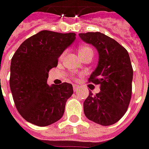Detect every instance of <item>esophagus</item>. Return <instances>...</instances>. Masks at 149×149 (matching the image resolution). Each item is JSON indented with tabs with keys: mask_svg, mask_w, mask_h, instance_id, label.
<instances>
[{
	"mask_svg": "<svg viewBox=\"0 0 149 149\" xmlns=\"http://www.w3.org/2000/svg\"><path fill=\"white\" fill-rule=\"evenodd\" d=\"M72 87H73V91H77L79 88H80V86H77V85H73V86H72Z\"/></svg>",
	"mask_w": 149,
	"mask_h": 149,
	"instance_id": "obj_1",
	"label": "esophagus"
}]
</instances>
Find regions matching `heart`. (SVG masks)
<instances>
[{
    "label": "heart",
    "mask_w": 149,
    "mask_h": 149,
    "mask_svg": "<svg viewBox=\"0 0 149 149\" xmlns=\"http://www.w3.org/2000/svg\"><path fill=\"white\" fill-rule=\"evenodd\" d=\"M78 53L79 55H81V54H86V53H93V51H92V49L91 47H89V46H81L78 50ZM62 55V56H63Z\"/></svg>",
    "instance_id": "heart-1"
}]
</instances>
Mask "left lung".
Listing matches in <instances>:
<instances>
[{"label":"left lung","mask_w":149,"mask_h":149,"mask_svg":"<svg viewBox=\"0 0 149 149\" xmlns=\"http://www.w3.org/2000/svg\"><path fill=\"white\" fill-rule=\"evenodd\" d=\"M80 38L95 46L99 54L95 70L89 81L100 86L91 91L83 104L89 120L101 125H111L124 116L132 93L133 68L127 50L117 41L99 32L79 33Z\"/></svg>","instance_id":"left-lung-1"}]
</instances>
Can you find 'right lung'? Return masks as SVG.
Instances as JSON below:
<instances>
[{"mask_svg": "<svg viewBox=\"0 0 149 149\" xmlns=\"http://www.w3.org/2000/svg\"><path fill=\"white\" fill-rule=\"evenodd\" d=\"M76 39V34L40 31L25 40L12 57L10 86L16 109L28 122L46 126L63 115L72 86L47 84L49 71Z\"/></svg>", "mask_w": 149, "mask_h": 149, "instance_id": "right-lung-1", "label": "right lung"}]
</instances>
